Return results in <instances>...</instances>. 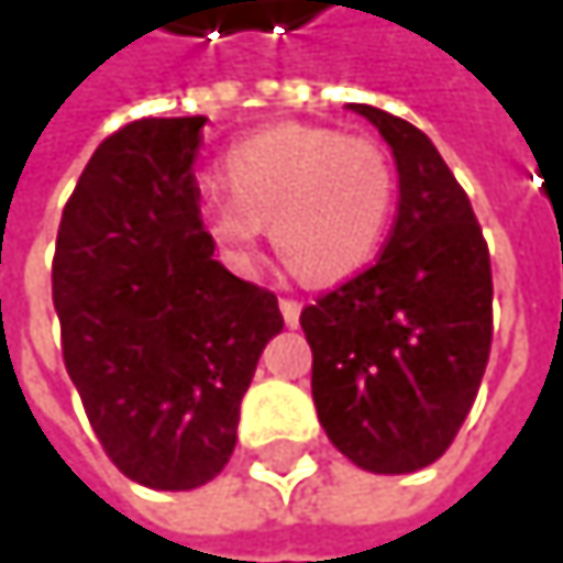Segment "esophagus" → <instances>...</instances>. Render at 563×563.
Wrapping results in <instances>:
<instances>
[{"label":"esophagus","instance_id":"1","mask_svg":"<svg viewBox=\"0 0 563 563\" xmlns=\"http://www.w3.org/2000/svg\"><path fill=\"white\" fill-rule=\"evenodd\" d=\"M280 312H283V322L292 329V325H299V312H302V302H296V299H280Z\"/></svg>","mask_w":563,"mask_h":563}]
</instances>
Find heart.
<instances>
[{
  "label": "heart",
  "instance_id": "heart-1",
  "mask_svg": "<svg viewBox=\"0 0 563 563\" xmlns=\"http://www.w3.org/2000/svg\"><path fill=\"white\" fill-rule=\"evenodd\" d=\"M224 205L205 234L234 271H251L261 228L306 283L358 274L382 247L394 211V166L382 143L332 126L280 123L234 143L221 159Z\"/></svg>",
  "mask_w": 563,
  "mask_h": 563
}]
</instances>
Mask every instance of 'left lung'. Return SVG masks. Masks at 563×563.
<instances>
[{
    "instance_id": "8db88e82",
    "label": "left lung",
    "mask_w": 563,
    "mask_h": 563,
    "mask_svg": "<svg viewBox=\"0 0 563 563\" xmlns=\"http://www.w3.org/2000/svg\"><path fill=\"white\" fill-rule=\"evenodd\" d=\"M388 140L397 218L382 257L299 312L332 446L368 473H413L460 433L493 349V267L473 205L413 123L352 103Z\"/></svg>"
}]
</instances>
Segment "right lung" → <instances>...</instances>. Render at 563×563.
Segmentation results:
<instances>
[{
    "mask_svg": "<svg viewBox=\"0 0 563 563\" xmlns=\"http://www.w3.org/2000/svg\"><path fill=\"white\" fill-rule=\"evenodd\" d=\"M201 126L146 117L110 133L64 205L52 261L60 355L87 420L123 476L166 493L228 466L241 397L283 329L277 296L211 257Z\"/></svg>",
    "mask_w": 563,
    "mask_h": 563,
    "instance_id": "1",
    "label": "right lung"
}]
</instances>
